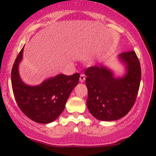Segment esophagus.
<instances>
[{"label":"esophagus","mask_w":156,"mask_h":156,"mask_svg":"<svg viewBox=\"0 0 156 156\" xmlns=\"http://www.w3.org/2000/svg\"><path fill=\"white\" fill-rule=\"evenodd\" d=\"M85 75L84 74H81L80 76V82H84L85 81Z\"/></svg>","instance_id":"34e87169"}]
</instances>
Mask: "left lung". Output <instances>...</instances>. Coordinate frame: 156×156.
Wrapping results in <instances>:
<instances>
[{
    "mask_svg": "<svg viewBox=\"0 0 156 156\" xmlns=\"http://www.w3.org/2000/svg\"><path fill=\"white\" fill-rule=\"evenodd\" d=\"M119 59L126 65L123 77H114L112 72L102 65L85 70L88 89L87 108L101 121H115L126 116L133 107L139 89L141 69L133 50L122 52Z\"/></svg>",
    "mask_w": 156,
    "mask_h": 156,
    "instance_id": "obj_1",
    "label": "left lung"
}]
</instances>
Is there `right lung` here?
<instances>
[{
    "label": "right lung",
    "mask_w": 156,
    "mask_h": 156,
    "mask_svg": "<svg viewBox=\"0 0 156 156\" xmlns=\"http://www.w3.org/2000/svg\"><path fill=\"white\" fill-rule=\"evenodd\" d=\"M23 48L12 68L11 82L15 99L23 114L31 120L39 123H51L65 109L70 94L78 84L80 74L70 76L59 74L37 86H28L23 82L18 72Z\"/></svg>",
    "instance_id": "1"
}]
</instances>
